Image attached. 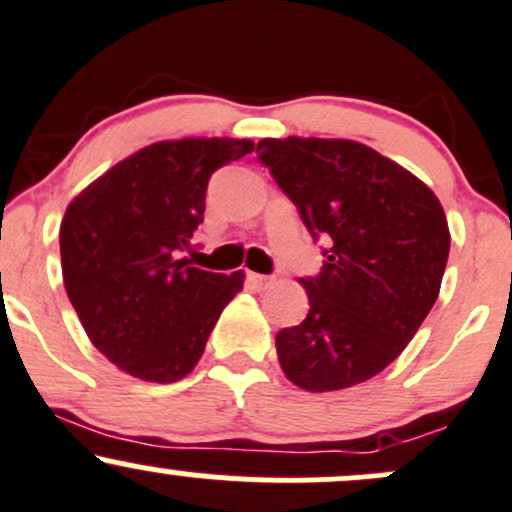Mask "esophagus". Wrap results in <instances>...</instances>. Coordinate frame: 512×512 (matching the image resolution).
Wrapping results in <instances>:
<instances>
[{
  "mask_svg": "<svg viewBox=\"0 0 512 512\" xmlns=\"http://www.w3.org/2000/svg\"><path fill=\"white\" fill-rule=\"evenodd\" d=\"M246 278H249V283H254L256 288H268L273 281H276L273 276H263V273H254V271L246 273Z\"/></svg>",
  "mask_w": 512,
  "mask_h": 512,
  "instance_id": "34e87169",
  "label": "esophagus"
}]
</instances>
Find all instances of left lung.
I'll use <instances>...</instances> for the list:
<instances>
[{
  "mask_svg": "<svg viewBox=\"0 0 512 512\" xmlns=\"http://www.w3.org/2000/svg\"><path fill=\"white\" fill-rule=\"evenodd\" d=\"M258 162L328 249L305 320L276 335L283 372L308 392H333L382 372L439 298L449 224L424 182L352 140H261Z\"/></svg>",
  "mask_w": 512,
  "mask_h": 512,
  "instance_id": "left-lung-1",
  "label": "left lung"
}]
</instances>
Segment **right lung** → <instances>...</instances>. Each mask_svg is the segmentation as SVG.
<instances>
[{
    "mask_svg": "<svg viewBox=\"0 0 512 512\" xmlns=\"http://www.w3.org/2000/svg\"><path fill=\"white\" fill-rule=\"evenodd\" d=\"M251 140L155 142L83 189L61 224L63 283L93 345L147 382L194 370L244 273L202 271L192 249L209 177Z\"/></svg>",
    "mask_w": 512,
    "mask_h": 512,
    "instance_id": "1",
    "label": "right lung"
}]
</instances>
